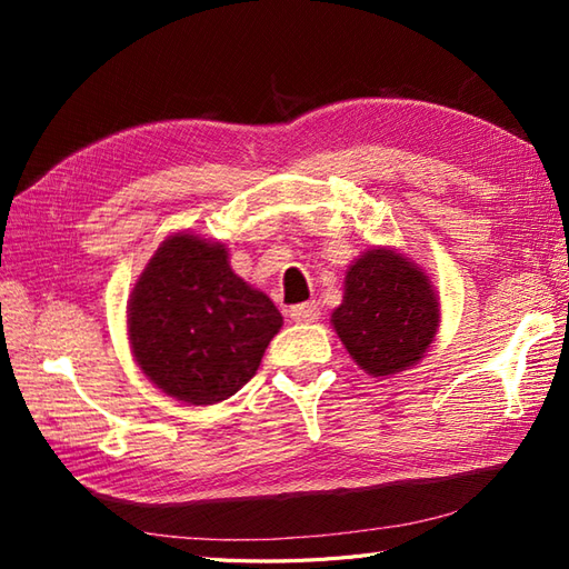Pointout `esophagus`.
<instances>
[{
    "mask_svg": "<svg viewBox=\"0 0 569 569\" xmlns=\"http://www.w3.org/2000/svg\"><path fill=\"white\" fill-rule=\"evenodd\" d=\"M320 318V306L318 303H300L291 308V320L293 322H316Z\"/></svg>",
    "mask_w": 569,
    "mask_h": 569,
    "instance_id": "34e87169",
    "label": "esophagus"
}]
</instances>
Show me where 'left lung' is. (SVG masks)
<instances>
[{
	"instance_id": "1",
	"label": "left lung",
	"mask_w": 569,
	"mask_h": 569,
	"mask_svg": "<svg viewBox=\"0 0 569 569\" xmlns=\"http://www.w3.org/2000/svg\"><path fill=\"white\" fill-rule=\"evenodd\" d=\"M332 328L369 377H391L428 352L440 303L420 266L393 249H369L347 269Z\"/></svg>"
}]
</instances>
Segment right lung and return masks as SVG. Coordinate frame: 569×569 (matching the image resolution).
Masks as SVG:
<instances>
[{
  "instance_id": "right-lung-1",
  "label": "right lung",
  "mask_w": 569,
  "mask_h": 569,
  "mask_svg": "<svg viewBox=\"0 0 569 569\" xmlns=\"http://www.w3.org/2000/svg\"><path fill=\"white\" fill-rule=\"evenodd\" d=\"M283 318L229 269L220 241L178 232L156 249L127 306L129 345L149 381L190 406L234 396Z\"/></svg>"
}]
</instances>
